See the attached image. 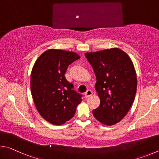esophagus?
I'll list each match as a JSON object with an SVG mask.
<instances>
[{
  "label": "esophagus",
  "instance_id": "esophagus-1",
  "mask_svg": "<svg viewBox=\"0 0 159 159\" xmlns=\"http://www.w3.org/2000/svg\"><path fill=\"white\" fill-rule=\"evenodd\" d=\"M92 94H93V93H92V91H91V90L88 89L87 91H86V93H84V97L86 98H89V97L91 96Z\"/></svg>",
  "mask_w": 159,
  "mask_h": 159
}]
</instances>
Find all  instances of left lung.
<instances>
[{
    "instance_id": "left-lung-1",
    "label": "left lung",
    "mask_w": 159,
    "mask_h": 159,
    "mask_svg": "<svg viewBox=\"0 0 159 159\" xmlns=\"http://www.w3.org/2000/svg\"><path fill=\"white\" fill-rule=\"evenodd\" d=\"M96 77L95 88L101 100L93 110L107 126L120 121L129 112L137 90V76L131 59L118 48L85 53Z\"/></svg>"
}]
</instances>
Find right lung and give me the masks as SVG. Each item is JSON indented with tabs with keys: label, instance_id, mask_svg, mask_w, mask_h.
I'll return each instance as SVG.
<instances>
[{
	"label": "right lung",
	"instance_id": "right-lung-1",
	"mask_svg": "<svg viewBox=\"0 0 159 159\" xmlns=\"http://www.w3.org/2000/svg\"><path fill=\"white\" fill-rule=\"evenodd\" d=\"M80 57L75 52L49 49L33 66L30 90L38 112L49 123L61 125L73 117L82 95L72 89L73 84L64 75L68 66Z\"/></svg>",
	"mask_w": 159,
	"mask_h": 159
}]
</instances>
